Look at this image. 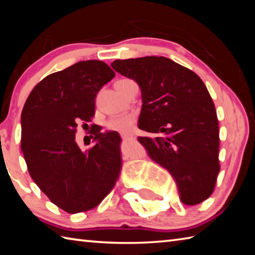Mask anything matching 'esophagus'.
<instances>
[{
	"label": "esophagus",
	"instance_id": "34e87169",
	"mask_svg": "<svg viewBox=\"0 0 255 255\" xmlns=\"http://www.w3.org/2000/svg\"><path fill=\"white\" fill-rule=\"evenodd\" d=\"M120 136L125 138V139H127V138H132V135H130V133H126V132H122L120 133Z\"/></svg>",
	"mask_w": 255,
	"mask_h": 255
}]
</instances>
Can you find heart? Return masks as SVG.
Masks as SVG:
<instances>
[{
	"mask_svg": "<svg viewBox=\"0 0 255 255\" xmlns=\"http://www.w3.org/2000/svg\"><path fill=\"white\" fill-rule=\"evenodd\" d=\"M130 82H131L130 80H127V79L119 80L116 82L115 86L118 91H122L125 86H126L128 83H130ZM135 122H136V118L131 115L119 116V117L111 118L109 122H108L107 126L110 129V130L119 131V132H128L132 129L133 125H135Z\"/></svg>",
	"mask_w": 255,
	"mask_h": 255,
	"instance_id": "obj_1",
	"label": "heart"
}]
</instances>
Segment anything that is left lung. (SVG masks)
Here are the masks:
<instances>
[{"mask_svg": "<svg viewBox=\"0 0 255 255\" xmlns=\"http://www.w3.org/2000/svg\"><path fill=\"white\" fill-rule=\"evenodd\" d=\"M111 67L139 85L138 128L154 137H138V141L148 156L169 171L183 204L206 200L219 172V128L204 82L163 56L117 59Z\"/></svg>", "mask_w": 255, "mask_h": 255, "instance_id": "1", "label": "left lung"}]
</instances>
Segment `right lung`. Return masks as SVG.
I'll return each instance as SVG.
<instances>
[{
	"label": "right lung",
	"instance_id": "add662e5",
	"mask_svg": "<svg viewBox=\"0 0 255 255\" xmlns=\"http://www.w3.org/2000/svg\"><path fill=\"white\" fill-rule=\"evenodd\" d=\"M115 75L101 60L76 63L34 86L21 114V150L29 173L53 204L70 214L98 206L119 176L117 131L102 132L94 125L93 146L86 150L75 139L77 123L91 122L98 92Z\"/></svg>",
	"mask_w": 255,
	"mask_h": 255
}]
</instances>
